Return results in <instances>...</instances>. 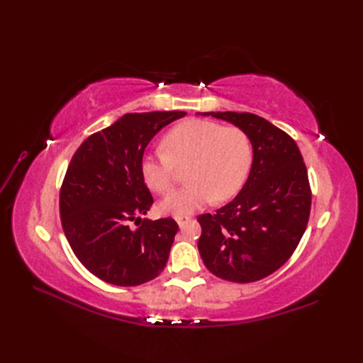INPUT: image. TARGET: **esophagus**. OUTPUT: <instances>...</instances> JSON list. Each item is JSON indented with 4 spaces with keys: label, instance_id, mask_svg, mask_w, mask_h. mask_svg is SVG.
<instances>
[{
    "label": "esophagus",
    "instance_id": "esophagus-1",
    "mask_svg": "<svg viewBox=\"0 0 363 363\" xmlns=\"http://www.w3.org/2000/svg\"><path fill=\"white\" fill-rule=\"evenodd\" d=\"M191 216H188V215H175V221H177V224L180 225V227H184V224H188L189 221H191Z\"/></svg>",
    "mask_w": 363,
    "mask_h": 363
}]
</instances>
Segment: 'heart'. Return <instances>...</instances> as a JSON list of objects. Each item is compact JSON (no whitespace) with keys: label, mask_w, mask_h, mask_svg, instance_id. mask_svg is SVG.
<instances>
[{"label":"heart","mask_w":363,"mask_h":363,"mask_svg":"<svg viewBox=\"0 0 363 363\" xmlns=\"http://www.w3.org/2000/svg\"><path fill=\"white\" fill-rule=\"evenodd\" d=\"M164 151L147 152L140 172L148 188L168 192L175 182V164H188L189 183L160 201V211L188 215L211 203L225 201L244 188L252 163V147L244 130L212 121L189 119L163 138Z\"/></svg>","instance_id":"b5f03b06"}]
</instances>
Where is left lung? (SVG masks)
I'll return each mask as SVG.
<instances>
[{
	"instance_id": "left-lung-1",
	"label": "left lung",
	"mask_w": 363,
	"mask_h": 363,
	"mask_svg": "<svg viewBox=\"0 0 363 363\" xmlns=\"http://www.w3.org/2000/svg\"><path fill=\"white\" fill-rule=\"evenodd\" d=\"M244 130L252 163L244 188L215 215L199 216V251L216 277L257 281L292 256L311 215L312 194L303 156L283 130L255 113L204 112Z\"/></svg>"
}]
</instances>
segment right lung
I'll list each match as a JSON object with an SVG mask.
<instances>
[{"label": "right lung", "instance_id": "obj_1", "mask_svg": "<svg viewBox=\"0 0 363 363\" xmlns=\"http://www.w3.org/2000/svg\"><path fill=\"white\" fill-rule=\"evenodd\" d=\"M184 115L125 113L72 156L60 189L62 227L77 259L98 279L138 286L167 265L179 225L172 218L140 219L152 204L140 160L150 140Z\"/></svg>", "mask_w": 363, "mask_h": 363}]
</instances>
